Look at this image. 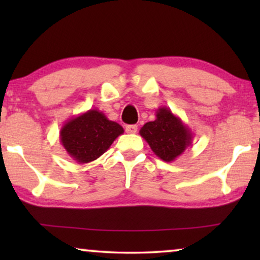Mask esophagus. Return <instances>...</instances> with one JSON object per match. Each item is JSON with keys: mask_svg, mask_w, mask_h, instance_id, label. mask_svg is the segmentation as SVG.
I'll return each mask as SVG.
<instances>
[{"mask_svg": "<svg viewBox=\"0 0 260 260\" xmlns=\"http://www.w3.org/2000/svg\"><path fill=\"white\" fill-rule=\"evenodd\" d=\"M125 131L127 134H136L137 133V125H125Z\"/></svg>", "mask_w": 260, "mask_h": 260, "instance_id": "34e87169", "label": "esophagus"}]
</instances>
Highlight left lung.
<instances>
[{
  "label": "left lung",
  "mask_w": 260,
  "mask_h": 260,
  "mask_svg": "<svg viewBox=\"0 0 260 260\" xmlns=\"http://www.w3.org/2000/svg\"><path fill=\"white\" fill-rule=\"evenodd\" d=\"M140 135L154 154L165 162L175 161L193 142L191 130L166 106L156 110V119L145 123Z\"/></svg>",
  "instance_id": "left-lung-1"
}]
</instances>
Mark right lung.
I'll return each mask as SVG.
<instances>
[{"mask_svg": "<svg viewBox=\"0 0 260 260\" xmlns=\"http://www.w3.org/2000/svg\"><path fill=\"white\" fill-rule=\"evenodd\" d=\"M123 133L118 123L91 109L65 122L60 130V142L74 161L88 163L101 157Z\"/></svg>", "mask_w": 260, "mask_h": 260, "instance_id": "obj_1", "label": "right lung"}]
</instances>
